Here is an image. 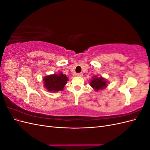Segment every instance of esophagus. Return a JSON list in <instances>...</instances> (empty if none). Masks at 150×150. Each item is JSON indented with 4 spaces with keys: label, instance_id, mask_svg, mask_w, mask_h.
Listing matches in <instances>:
<instances>
[{
    "label": "esophagus",
    "instance_id": "esophagus-1",
    "mask_svg": "<svg viewBox=\"0 0 150 150\" xmlns=\"http://www.w3.org/2000/svg\"><path fill=\"white\" fill-rule=\"evenodd\" d=\"M77 76H79V77H82L83 75L82 73H78V74H77Z\"/></svg>",
    "mask_w": 150,
    "mask_h": 150
}]
</instances>
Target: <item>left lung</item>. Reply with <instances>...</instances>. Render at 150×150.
<instances>
[{
	"label": "left lung",
	"instance_id": "8db88e82",
	"mask_svg": "<svg viewBox=\"0 0 150 150\" xmlns=\"http://www.w3.org/2000/svg\"><path fill=\"white\" fill-rule=\"evenodd\" d=\"M108 83L107 80L103 77L94 76L91 80L89 84L96 91H99L105 89L108 86Z\"/></svg>",
	"mask_w": 150,
	"mask_h": 150
}]
</instances>
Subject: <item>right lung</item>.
I'll list each match as a JSON object with an SVG mask.
<instances>
[{
  "mask_svg": "<svg viewBox=\"0 0 150 150\" xmlns=\"http://www.w3.org/2000/svg\"><path fill=\"white\" fill-rule=\"evenodd\" d=\"M44 86L49 92H58L64 89V86L67 84L68 79L66 75L62 72L59 74H53L44 76L43 79Z\"/></svg>",
  "mask_w": 150,
  "mask_h": 150,
  "instance_id": "1",
  "label": "right lung"
}]
</instances>
